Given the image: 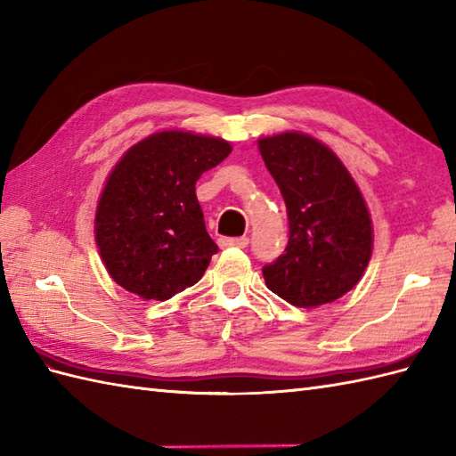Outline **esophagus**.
I'll return each instance as SVG.
<instances>
[{
    "mask_svg": "<svg viewBox=\"0 0 456 456\" xmlns=\"http://www.w3.org/2000/svg\"><path fill=\"white\" fill-rule=\"evenodd\" d=\"M219 245L224 248H245L248 247V237H224L219 239Z\"/></svg>",
    "mask_w": 456,
    "mask_h": 456,
    "instance_id": "obj_1",
    "label": "esophagus"
}]
</instances>
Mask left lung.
<instances>
[{"mask_svg":"<svg viewBox=\"0 0 456 456\" xmlns=\"http://www.w3.org/2000/svg\"><path fill=\"white\" fill-rule=\"evenodd\" d=\"M260 155L288 208V245L262 268L293 306L332 303L363 276L373 227L352 175L326 145L299 132L262 137Z\"/></svg>","mask_w":456,"mask_h":456,"instance_id":"left-lung-1","label":"left lung"}]
</instances>
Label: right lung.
<instances>
[{"instance_id":"1","label":"right lung","mask_w":456,"mask_h":456,"mask_svg":"<svg viewBox=\"0 0 456 456\" xmlns=\"http://www.w3.org/2000/svg\"><path fill=\"white\" fill-rule=\"evenodd\" d=\"M229 153L225 140L176 130L126 151L94 217L101 258L116 283L167 301L204 276L219 248L206 231L196 183Z\"/></svg>"}]
</instances>
